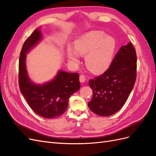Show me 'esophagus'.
Listing matches in <instances>:
<instances>
[{
    "instance_id": "esophagus-1",
    "label": "esophagus",
    "mask_w": 156,
    "mask_h": 156,
    "mask_svg": "<svg viewBox=\"0 0 156 156\" xmlns=\"http://www.w3.org/2000/svg\"><path fill=\"white\" fill-rule=\"evenodd\" d=\"M85 80H86V78H85V77H84V75H81L79 76V81H80V82L81 83H84V81H85Z\"/></svg>"
}]
</instances>
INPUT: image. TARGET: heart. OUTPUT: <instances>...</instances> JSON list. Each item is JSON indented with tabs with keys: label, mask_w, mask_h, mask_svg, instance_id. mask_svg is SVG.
Returning a JSON list of instances; mask_svg holds the SVG:
<instances>
[{
	"label": "heart",
	"mask_w": 156,
	"mask_h": 156,
	"mask_svg": "<svg viewBox=\"0 0 156 156\" xmlns=\"http://www.w3.org/2000/svg\"><path fill=\"white\" fill-rule=\"evenodd\" d=\"M114 37L106 36L103 31L93 30L82 35L75 41L74 48L68 46L67 53L72 62L79 61L78 54L85 56L87 67L94 73H101L106 71L111 63L116 49Z\"/></svg>",
	"instance_id": "1"
}]
</instances>
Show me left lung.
Listing matches in <instances>:
<instances>
[{"label": "left lung", "instance_id": "obj_1", "mask_svg": "<svg viewBox=\"0 0 156 156\" xmlns=\"http://www.w3.org/2000/svg\"><path fill=\"white\" fill-rule=\"evenodd\" d=\"M136 51L130 42L122 46L109 68L89 81L92 98L88 107L101 116L115 114L124 106L134 87L136 77Z\"/></svg>", "mask_w": 156, "mask_h": 156}]
</instances>
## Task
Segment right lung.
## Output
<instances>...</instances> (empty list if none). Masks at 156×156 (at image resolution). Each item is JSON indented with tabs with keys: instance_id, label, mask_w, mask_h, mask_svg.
Here are the masks:
<instances>
[{
	"instance_id": "obj_1",
	"label": "right lung",
	"mask_w": 156,
	"mask_h": 156,
	"mask_svg": "<svg viewBox=\"0 0 156 156\" xmlns=\"http://www.w3.org/2000/svg\"><path fill=\"white\" fill-rule=\"evenodd\" d=\"M41 38V32L36 29L25 40L19 60V86L21 92L30 108L37 115L51 119L62 115L66 111L69 98L80 88L77 73L58 72L53 81L43 85L33 83L28 76L26 53Z\"/></svg>"
}]
</instances>
